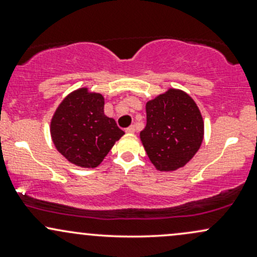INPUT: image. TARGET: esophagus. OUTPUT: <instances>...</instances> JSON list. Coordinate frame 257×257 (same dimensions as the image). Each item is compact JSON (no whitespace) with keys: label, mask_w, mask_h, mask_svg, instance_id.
<instances>
[{"label":"esophagus","mask_w":257,"mask_h":257,"mask_svg":"<svg viewBox=\"0 0 257 257\" xmlns=\"http://www.w3.org/2000/svg\"><path fill=\"white\" fill-rule=\"evenodd\" d=\"M125 132L128 133V134H134V133H135V126L134 125L128 126V128L125 129Z\"/></svg>","instance_id":"1"}]
</instances>
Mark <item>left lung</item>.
<instances>
[{
	"label": "left lung",
	"instance_id": "left-lung-1",
	"mask_svg": "<svg viewBox=\"0 0 257 257\" xmlns=\"http://www.w3.org/2000/svg\"><path fill=\"white\" fill-rule=\"evenodd\" d=\"M146 126L141 143L159 172L185 167L198 152L204 122L194 100L181 89L168 88L146 102Z\"/></svg>",
	"mask_w": 257,
	"mask_h": 257
}]
</instances>
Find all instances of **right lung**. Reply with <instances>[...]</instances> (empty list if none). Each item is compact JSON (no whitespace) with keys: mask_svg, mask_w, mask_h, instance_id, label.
<instances>
[{"mask_svg":"<svg viewBox=\"0 0 257 257\" xmlns=\"http://www.w3.org/2000/svg\"><path fill=\"white\" fill-rule=\"evenodd\" d=\"M104 95L88 87L71 91L59 104L51 119V137L70 163L96 168L124 135L104 113Z\"/></svg>","mask_w":257,"mask_h":257,"instance_id":"add662e5","label":"right lung"}]
</instances>
